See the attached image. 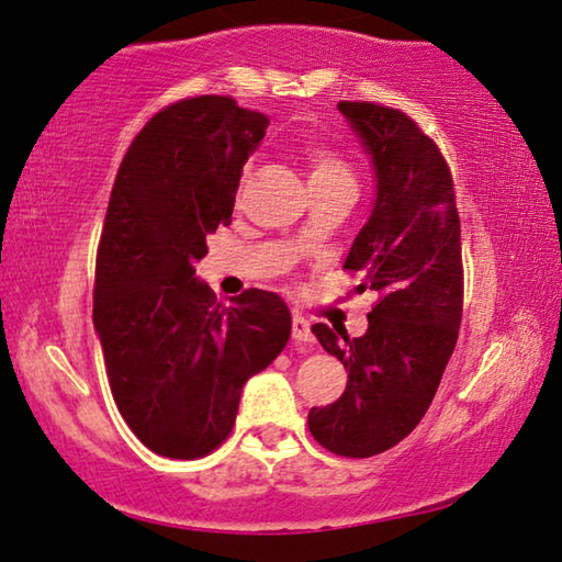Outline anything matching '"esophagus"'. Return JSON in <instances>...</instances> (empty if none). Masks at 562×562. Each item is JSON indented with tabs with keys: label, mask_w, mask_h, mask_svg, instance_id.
Returning <instances> with one entry per match:
<instances>
[{
	"label": "esophagus",
	"mask_w": 562,
	"mask_h": 562,
	"mask_svg": "<svg viewBox=\"0 0 562 562\" xmlns=\"http://www.w3.org/2000/svg\"><path fill=\"white\" fill-rule=\"evenodd\" d=\"M292 337H295L297 342H313V329H310V323L302 315L292 317Z\"/></svg>",
	"instance_id": "34e87169"
}]
</instances>
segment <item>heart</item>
<instances>
[{"instance_id": "b5f03b06", "label": "heart", "mask_w": 562, "mask_h": 562, "mask_svg": "<svg viewBox=\"0 0 562 562\" xmlns=\"http://www.w3.org/2000/svg\"><path fill=\"white\" fill-rule=\"evenodd\" d=\"M327 177H350V172L335 155L325 149H310V180H327Z\"/></svg>"}]
</instances>
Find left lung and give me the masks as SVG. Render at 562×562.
Masks as SVG:
<instances>
[{
  "instance_id": "left-lung-1",
  "label": "left lung",
  "mask_w": 562,
  "mask_h": 562,
  "mask_svg": "<svg viewBox=\"0 0 562 562\" xmlns=\"http://www.w3.org/2000/svg\"><path fill=\"white\" fill-rule=\"evenodd\" d=\"M337 110L360 137L375 175L370 217L347 252L358 290H380L368 333L313 325L319 345L345 364L347 387L313 407V438L335 456L370 458L397 445L430 407L462 319L460 215L438 145L405 112L372 102Z\"/></svg>"
}]
</instances>
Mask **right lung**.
Here are the masks:
<instances>
[{"instance_id":"right-lung-1","label":"right lung","mask_w":562,"mask_h":562,"mask_svg":"<svg viewBox=\"0 0 562 562\" xmlns=\"http://www.w3.org/2000/svg\"><path fill=\"white\" fill-rule=\"evenodd\" d=\"M267 124L233 97L177 102L145 124L112 187L92 317L114 403L157 456L215 450L233 432L245 382L290 340L280 295L247 290L220 307L194 274L207 235L233 222Z\"/></svg>"}]
</instances>
